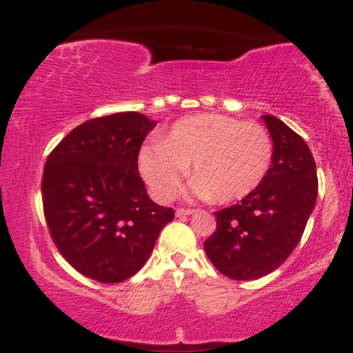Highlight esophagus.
<instances>
[{
    "instance_id": "esophagus-1",
    "label": "esophagus",
    "mask_w": 353,
    "mask_h": 353,
    "mask_svg": "<svg viewBox=\"0 0 353 353\" xmlns=\"http://www.w3.org/2000/svg\"><path fill=\"white\" fill-rule=\"evenodd\" d=\"M192 212H194L192 209H184V208H181V209L176 210V216H177V217H184V216H190V214H192Z\"/></svg>"
}]
</instances>
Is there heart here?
<instances>
[{"instance_id":"obj_1","label":"heart","mask_w":353,"mask_h":353,"mask_svg":"<svg viewBox=\"0 0 353 353\" xmlns=\"http://www.w3.org/2000/svg\"><path fill=\"white\" fill-rule=\"evenodd\" d=\"M274 159V141L261 124L199 114L177 121L163 143L143 145L139 171L159 201H171L189 172L199 199L232 202L261 184Z\"/></svg>"}]
</instances>
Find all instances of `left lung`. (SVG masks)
<instances>
[{"mask_svg":"<svg viewBox=\"0 0 353 353\" xmlns=\"http://www.w3.org/2000/svg\"><path fill=\"white\" fill-rule=\"evenodd\" d=\"M274 141L269 172L239 204L217 210L204 242L214 267L234 281H255L287 261L317 201V169L309 145L275 116H262Z\"/></svg>","mask_w":353,"mask_h":353,"instance_id":"1","label":"left lung"}]
</instances>
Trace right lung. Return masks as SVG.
<instances>
[{
    "label": "right lung",
    "mask_w": 353,
    "mask_h": 353,
    "mask_svg": "<svg viewBox=\"0 0 353 353\" xmlns=\"http://www.w3.org/2000/svg\"><path fill=\"white\" fill-rule=\"evenodd\" d=\"M156 121L139 112L89 119L44 164L43 209L56 247L79 274L103 283L132 277L174 219L149 199L137 156Z\"/></svg>",
    "instance_id": "obj_1"
}]
</instances>
